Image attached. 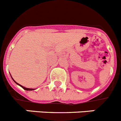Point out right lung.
I'll use <instances>...</instances> for the list:
<instances>
[{
  "label": "right lung",
  "instance_id": "obj_1",
  "mask_svg": "<svg viewBox=\"0 0 121 121\" xmlns=\"http://www.w3.org/2000/svg\"><path fill=\"white\" fill-rule=\"evenodd\" d=\"M11 78H12V79H13V81H14V82H15V83H16V84H17V85H19V86H21V87H22V88H23V89H24V90H26V91H33V90H35V89H31V88H27V87H24V86H22V85H20V84H18V83H17V82H15V80H14V79H13V77H11Z\"/></svg>",
  "mask_w": 121,
  "mask_h": 121
}]
</instances>
